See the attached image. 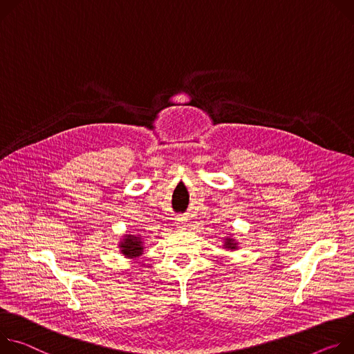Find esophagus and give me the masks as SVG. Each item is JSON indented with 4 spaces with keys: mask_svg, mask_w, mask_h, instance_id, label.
Instances as JSON below:
<instances>
[{
    "mask_svg": "<svg viewBox=\"0 0 354 354\" xmlns=\"http://www.w3.org/2000/svg\"><path fill=\"white\" fill-rule=\"evenodd\" d=\"M176 221H177V226H180V227H183V226H185V222H187V218H184V216H177V218H176Z\"/></svg>",
    "mask_w": 354,
    "mask_h": 354,
    "instance_id": "34e87169",
    "label": "esophagus"
}]
</instances>
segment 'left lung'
Here are the masks:
<instances>
[{
  "mask_svg": "<svg viewBox=\"0 0 354 354\" xmlns=\"http://www.w3.org/2000/svg\"><path fill=\"white\" fill-rule=\"evenodd\" d=\"M223 248L227 249V250H234V249H238V243H236V241L232 239V238H226Z\"/></svg>",
  "mask_w": 354,
  "mask_h": 354,
  "instance_id": "1",
  "label": "left lung"
}]
</instances>
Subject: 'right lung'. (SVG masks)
I'll list each match as a JSON object with an SVG mask.
<instances>
[{"label": "right lung", "instance_id": "1", "mask_svg": "<svg viewBox=\"0 0 354 354\" xmlns=\"http://www.w3.org/2000/svg\"><path fill=\"white\" fill-rule=\"evenodd\" d=\"M120 248H121L122 254H125L127 257L135 259V257L142 254V252H143V242H142L140 236L127 234V236H124V241L120 243Z\"/></svg>", "mask_w": 354, "mask_h": 354}]
</instances>
